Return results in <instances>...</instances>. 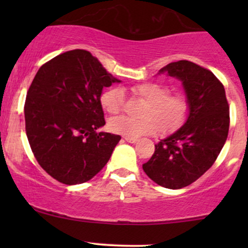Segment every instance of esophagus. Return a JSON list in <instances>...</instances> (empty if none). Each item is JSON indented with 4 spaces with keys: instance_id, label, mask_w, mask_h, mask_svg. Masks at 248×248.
<instances>
[{
    "instance_id": "1",
    "label": "esophagus",
    "mask_w": 248,
    "mask_h": 248,
    "mask_svg": "<svg viewBox=\"0 0 248 248\" xmlns=\"http://www.w3.org/2000/svg\"><path fill=\"white\" fill-rule=\"evenodd\" d=\"M124 140H126L128 143H136V142H138V139H132V138H124Z\"/></svg>"
}]
</instances>
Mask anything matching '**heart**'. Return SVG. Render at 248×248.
I'll return each mask as SVG.
<instances>
[{
	"label": "heart",
	"instance_id": "heart-1",
	"mask_svg": "<svg viewBox=\"0 0 248 248\" xmlns=\"http://www.w3.org/2000/svg\"><path fill=\"white\" fill-rule=\"evenodd\" d=\"M132 92L144 104L140 108V119L121 115L110 119L108 128L110 132L139 139L152 135L160 129L169 134L177 130L186 121L190 112V104L186 95L169 94V88L154 81L134 85ZM102 108L109 114H118L124 108V92L120 87H112L105 91L100 96Z\"/></svg>",
	"mask_w": 248,
	"mask_h": 248
}]
</instances>
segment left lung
<instances>
[{
    "label": "left lung",
    "instance_id": "obj_1",
    "mask_svg": "<svg viewBox=\"0 0 248 248\" xmlns=\"http://www.w3.org/2000/svg\"><path fill=\"white\" fill-rule=\"evenodd\" d=\"M182 81L190 112L183 126L155 144V153L144 172L167 189L190 186L206 172L226 142L230 108L225 88L211 71L189 61H178L162 67Z\"/></svg>",
    "mask_w": 248,
    "mask_h": 248
}]
</instances>
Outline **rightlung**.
Segmentation results:
<instances>
[{"label": "right lung", "mask_w": 248, "mask_h": 248, "mask_svg": "<svg viewBox=\"0 0 248 248\" xmlns=\"http://www.w3.org/2000/svg\"><path fill=\"white\" fill-rule=\"evenodd\" d=\"M121 82L86 50L55 57L38 70L24 106L25 132L37 162L66 186L90 181L106 166L120 135L105 126L104 87Z\"/></svg>", "instance_id": "1"}]
</instances>
